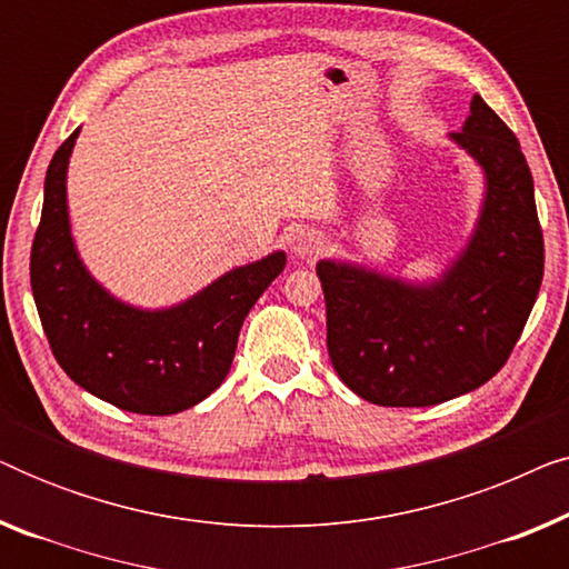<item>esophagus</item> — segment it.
Wrapping results in <instances>:
<instances>
[{"label": "esophagus", "mask_w": 569, "mask_h": 569, "mask_svg": "<svg viewBox=\"0 0 569 569\" xmlns=\"http://www.w3.org/2000/svg\"><path fill=\"white\" fill-rule=\"evenodd\" d=\"M290 251L298 256V259H316V256L323 251L321 232L308 230V228H298L290 236Z\"/></svg>", "instance_id": "34e87169"}]
</instances>
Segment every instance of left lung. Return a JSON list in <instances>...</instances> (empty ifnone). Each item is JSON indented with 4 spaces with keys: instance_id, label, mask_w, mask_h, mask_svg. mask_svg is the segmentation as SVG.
I'll return each instance as SVG.
<instances>
[{
    "instance_id": "obj_1",
    "label": "left lung",
    "mask_w": 569,
    "mask_h": 569,
    "mask_svg": "<svg viewBox=\"0 0 569 569\" xmlns=\"http://www.w3.org/2000/svg\"><path fill=\"white\" fill-rule=\"evenodd\" d=\"M450 139L479 162L477 230L446 274L409 284L345 261H318L326 347L337 376L378 407H432L485 386L520 339L543 277L531 168L479 96Z\"/></svg>"
}]
</instances>
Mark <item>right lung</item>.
I'll return each instance as SVG.
<instances>
[{"label":"right lung","mask_w":569,"mask_h":569,"mask_svg":"<svg viewBox=\"0 0 569 569\" xmlns=\"http://www.w3.org/2000/svg\"><path fill=\"white\" fill-rule=\"evenodd\" d=\"M80 129L46 170L43 212L30 248V287L61 370L113 407L178 415L220 388L248 310L284 269L282 251L222 274L181 306L131 308L108 295L77 256L67 212V166Z\"/></svg>","instance_id":"1"}]
</instances>
